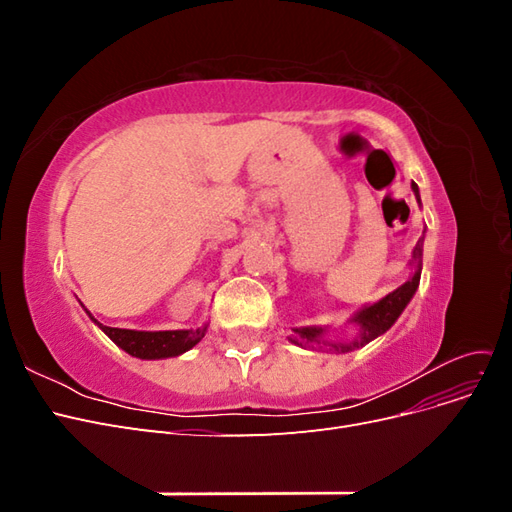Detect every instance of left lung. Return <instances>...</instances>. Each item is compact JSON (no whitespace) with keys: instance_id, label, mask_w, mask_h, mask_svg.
Masks as SVG:
<instances>
[{"instance_id":"left-lung-1","label":"left lung","mask_w":512,"mask_h":512,"mask_svg":"<svg viewBox=\"0 0 512 512\" xmlns=\"http://www.w3.org/2000/svg\"><path fill=\"white\" fill-rule=\"evenodd\" d=\"M412 190L418 198V188L416 183H412ZM418 203H421V198H418ZM412 260L416 265L414 275L410 280L399 286L397 290H393L391 294H386V297L374 305H369L365 309H361L359 314H356L352 320L359 324L361 327V335L354 339L350 344H333V342H324L322 339V329H294V335H290V342L297 344V346H309V344H324V346H331V350L337 352H350L359 346H365L371 339H376L378 335H382L384 331H389L393 327V322L399 318V314L404 312L406 305L410 303V299L414 297V292L418 288V282H421V267H423V237L418 239L414 252H412Z\"/></svg>"}]
</instances>
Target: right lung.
<instances>
[{
	"label": "right lung",
	"instance_id": "obj_1",
	"mask_svg": "<svg viewBox=\"0 0 512 512\" xmlns=\"http://www.w3.org/2000/svg\"><path fill=\"white\" fill-rule=\"evenodd\" d=\"M91 320H94L119 348H123L132 356H138V359H166V356H179L181 352L194 348L200 339L205 337L207 331V324L203 329L196 331H130L104 327L96 318Z\"/></svg>",
	"mask_w": 512,
	"mask_h": 512
}]
</instances>
